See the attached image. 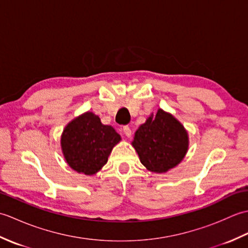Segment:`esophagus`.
<instances>
[{
    "label": "esophagus",
    "instance_id": "34e87169",
    "mask_svg": "<svg viewBox=\"0 0 248 248\" xmlns=\"http://www.w3.org/2000/svg\"><path fill=\"white\" fill-rule=\"evenodd\" d=\"M123 131H124V133L125 136H127V138H130V136L132 135V132H131V129H130V127H128V125H124V127L123 128Z\"/></svg>",
    "mask_w": 248,
    "mask_h": 248
}]
</instances>
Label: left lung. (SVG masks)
I'll return each instance as SVG.
<instances>
[{
    "mask_svg": "<svg viewBox=\"0 0 248 248\" xmlns=\"http://www.w3.org/2000/svg\"><path fill=\"white\" fill-rule=\"evenodd\" d=\"M132 146L140 163L154 172H166L186 156L188 135L180 121L159 108L136 130Z\"/></svg>",
    "mask_w": 248,
    "mask_h": 248,
    "instance_id": "obj_1",
    "label": "left lung"
}]
</instances>
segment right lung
I'll use <instances>...</instances> for the list:
<instances>
[{
  "mask_svg": "<svg viewBox=\"0 0 248 248\" xmlns=\"http://www.w3.org/2000/svg\"><path fill=\"white\" fill-rule=\"evenodd\" d=\"M120 140L113 127L102 124L97 115L86 112L66 125L61 146L68 165L78 173L91 176L107 164L114 146Z\"/></svg>",
  "mask_w": 248,
  "mask_h": 248,
  "instance_id": "right-lung-1",
  "label": "right lung"
}]
</instances>
